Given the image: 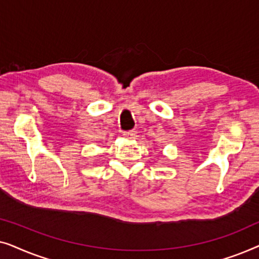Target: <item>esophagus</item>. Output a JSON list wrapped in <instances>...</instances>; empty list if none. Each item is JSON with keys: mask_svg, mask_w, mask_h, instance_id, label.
Returning a JSON list of instances; mask_svg holds the SVG:
<instances>
[{"mask_svg": "<svg viewBox=\"0 0 259 259\" xmlns=\"http://www.w3.org/2000/svg\"><path fill=\"white\" fill-rule=\"evenodd\" d=\"M123 137L127 138V139H136V138H137V131L132 130V131H128V132H125V133H123Z\"/></svg>", "mask_w": 259, "mask_h": 259, "instance_id": "34e87169", "label": "esophagus"}]
</instances>
